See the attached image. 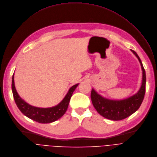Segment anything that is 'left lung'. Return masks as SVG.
Here are the masks:
<instances>
[{"label": "left lung", "instance_id": "left-lung-1", "mask_svg": "<svg viewBox=\"0 0 157 157\" xmlns=\"http://www.w3.org/2000/svg\"><path fill=\"white\" fill-rule=\"evenodd\" d=\"M139 59L142 70V83L140 89L133 96L122 100H111L104 98L92 89L91 98L94 108L98 113L109 120L121 121L129 117L140 108L146 92V71L140 59L136 53L131 50Z\"/></svg>", "mask_w": 157, "mask_h": 157}]
</instances>
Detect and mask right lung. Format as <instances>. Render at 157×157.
Wrapping results in <instances>:
<instances>
[{
    "label": "right lung",
    "instance_id": "right-lung-1",
    "mask_svg": "<svg viewBox=\"0 0 157 157\" xmlns=\"http://www.w3.org/2000/svg\"><path fill=\"white\" fill-rule=\"evenodd\" d=\"M78 85V84H75L71 87L64 98L59 104L49 108H36L28 104L23 100L16 91L14 83V75H13V77H12L11 89L17 107L25 116L39 123L47 124L58 120L64 115L68 108L72 94Z\"/></svg>",
    "mask_w": 157,
    "mask_h": 157
}]
</instances>
